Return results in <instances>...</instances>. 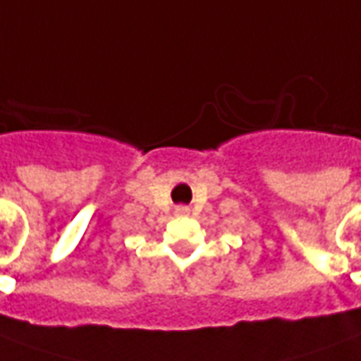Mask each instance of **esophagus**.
<instances>
[{"mask_svg":"<svg viewBox=\"0 0 361 361\" xmlns=\"http://www.w3.org/2000/svg\"><path fill=\"white\" fill-rule=\"evenodd\" d=\"M176 213H178V215H188L189 209L188 207H178V209H176Z\"/></svg>","mask_w":361,"mask_h":361,"instance_id":"obj_1","label":"esophagus"}]
</instances>
